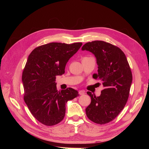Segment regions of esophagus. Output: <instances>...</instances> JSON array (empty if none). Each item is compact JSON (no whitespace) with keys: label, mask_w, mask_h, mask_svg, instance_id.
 <instances>
[{"label":"esophagus","mask_w":149,"mask_h":149,"mask_svg":"<svg viewBox=\"0 0 149 149\" xmlns=\"http://www.w3.org/2000/svg\"><path fill=\"white\" fill-rule=\"evenodd\" d=\"M79 94H80V95H84V94H85V91L84 90H80V91H79Z\"/></svg>","instance_id":"esophagus-1"}]
</instances>
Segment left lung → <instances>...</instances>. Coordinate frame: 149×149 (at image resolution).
<instances>
[{
  "mask_svg": "<svg viewBox=\"0 0 149 149\" xmlns=\"http://www.w3.org/2000/svg\"><path fill=\"white\" fill-rule=\"evenodd\" d=\"M81 49L91 52L96 58L97 74L93 77L102 81L104 89L100 96L91 92V103L86 108L89 119L99 124L114 120L127 101L132 75L125 54L112 44L103 41L85 43Z\"/></svg>",
  "mask_w": 149,
  "mask_h": 149,
  "instance_id": "obj_1",
  "label": "left lung"
}]
</instances>
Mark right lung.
I'll use <instances>...</instances> for the list:
<instances>
[{"instance_id": "right-lung-1", "label": "right lung", "mask_w": 149, "mask_h": 149, "mask_svg": "<svg viewBox=\"0 0 149 149\" xmlns=\"http://www.w3.org/2000/svg\"><path fill=\"white\" fill-rule=\"evenodd\" d=\"M82 43H49L31 52L22 74L24 101L34 118L45 125H54L63 119L66 102L79 96L69 88L58 91L56 76L65 73L67 62Z\"/></svg>"}]
</instances>
